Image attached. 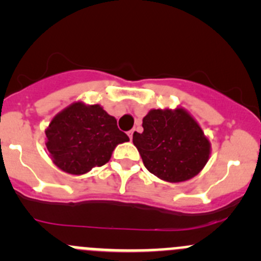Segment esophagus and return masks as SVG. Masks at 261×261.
Here are the masks:
<instances>
[{
  "label": "esophagus",
  "instance_id": "obj_1",
  "mask_svg": "<svg viewBox=\"0 0 261 261\" xmlns=\"http://www.w3.org/2000/svg\"><path fill=\"white\" fill-rule=\"evenodd\" d=\"M135 128H133V130H130V131H128V138H130V139H133V135H134V134H135Z\"/></svg>",
  "mask_w": 261,
  "mask_h": 261
}]
</instances>
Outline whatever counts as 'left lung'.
Returning <instances> with one entry per match:
<instances>
[{"instance_id": "obj_1", "label": "left lung", "mask_w": 261, "mask_h": 261, "mask_svg": "<svg viewBox=\"0 0 261 261\" xmlns=\"http://www.w3.org/2000/svg\"><path fill=\"white\" fill-rule=\"evenodd\" d=\"M144 131L133 136L150 173L170 183L198 174L210 158V141L183 109L151 110L143 118Z\"/></svg>"}]
</instances>
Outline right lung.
Listing matches in <instances>:
<instances>
[{
	"label": "right lung",
	"instance_id": "add662e5",
	"mask_svg": "<svg viewBox=\"0 0 261 261\" xmlns=\"http://www.w3.org/2000/svg\"><path fill=\"white\" fill-rule=\"evenodd\" d=\"M46 147L53 162L65 173L81 175L102 167L118 144L128 136L117 127V121L99 105L75 102L49 123Z\"/></svg>",
	"mask_w": 261,
	"mask_h": 261
}]
</instances>
